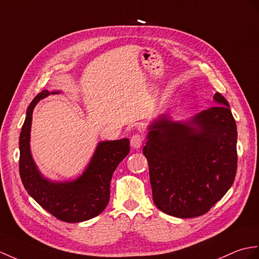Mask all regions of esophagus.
Masks as SVG:
<instances>
[{"instance_id": "esophagus-1", "label": "esophagus", "mask_w": 259, "mask_h": 259, "mask_svg": "<svg viewBox=\"0 0 259 259\" xmlns=\"http://www.w3.org/2000/svg\"><path fill=\"white\" fill-rule=\"evenodd\" d=\"M130 143H131V147L135 148V149H139L142 143H143V136L142 135H134L131 137V140H130Z\"/></svg>"}]
</instances>
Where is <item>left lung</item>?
I'll use <instances>...</instances> for the list:
<instances>
[{"label":"left lung","mask_w":259,"mask_h":259,"mask_svg":"<svg viewBox=\"0 0 259 259\" xmlns=\"http://www.w3.org/2000/svg\"><path fill=\"white\" fill-rule=\"evenodd\" d=\"M186 121L161 115L148 125L143 154L149 162L153 202L180 219L205 214L231 189L237 169V129L228 101Z\"/></svg>","instance_id":"8db88e82"}]
</instances>
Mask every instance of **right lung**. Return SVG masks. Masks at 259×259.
<instances>
[{"label":"right lung","mask_w":259,"mask_h":259,"mask_svg":"<svg viewBox=\"0 0 259 259\" xmlns=\"http://www.w3.org/2000/svg\"><path fill=\"white\" fill-rule=\"evenodd\" d=\"M43 90L29 104L20 135V176L24 188L39 205L56 219L78 223L99 215L108 205L110 181L116 167L130 151L129 139L100 141L79 177L66 181H53L44 177L31 152L33 110L51 94Z\"/></svg>","instance_id":"obj_1"}]
</instances>
